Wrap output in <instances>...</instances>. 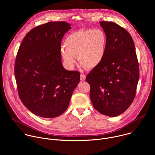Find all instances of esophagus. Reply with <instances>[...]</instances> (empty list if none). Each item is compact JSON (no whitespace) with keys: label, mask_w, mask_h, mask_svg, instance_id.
<instances>
[{"label":"esophagus","mask_w":155,"mask_h":155,"mask_svg":"<svg viewBox=\"0 0 155 155\" xmlns=\"http://www.w3.org/2000/svg\"><path fill=\"white\" fill-rule=\"evenodd\" d=\"M86 79V75L84 74H80V80L81 81H84Z\"/></svg>","instance_id":"obj_1"}]
</instances>
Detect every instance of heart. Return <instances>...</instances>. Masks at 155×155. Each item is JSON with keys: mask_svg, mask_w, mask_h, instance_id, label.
Segmentation results:
<instances>
[{"mask_svg": "<svg viewBox=\"0 0 155 155\" xmlns=\"http://www.w3.org/2000/svg\"><path fill=\"white\" fill-rule=\"evenodd\" d=\"M107 37L101 29H81L70 34L65 38L61 56L65 65L72 68L75 57L82 67L93 69L102 62L106 50Z\"/></svg>", "mask_w": 155, "mask_h": 155, "instance_id": "obj_1", "label": "heart"}]
</instances>
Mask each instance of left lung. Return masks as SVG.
I'll use <instances>...</instances> for the list:
<instances>
[{
  "label": "left lung",
  "mask_w": 155,
  "mask_h": 155,
  "mask_svg": "<svg viewBox=\"0 0 155 155\" xmlns=\"http://www.w3.org/2000/svg\"><path fill=\"white\" fill-rule=\"evenodd\" d=\"M107 37L104 58L87 74L90 99L96 110L104 115L116 117L133 102L139 79L135 45L129 33L118 25L101 21Z\"/></svg>",
  "instance_id": "left-lung-1"
}]
</instances>
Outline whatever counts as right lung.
<instances>
[{
	"mask_svg": "<svg viewBox=\"0 0 155 155\" xmlns=\"http://www.w3.org/2000/svg\"><path fill=\"white\" fill-rule=\"evenodd\" d=\"M71 29L65 21L48 22L31 29L18 49L15 76L19 97L34 114L54 118L68 108L80 73L62 65L61 45Z\"/></svg>",
	"mask_w": 155,
	"mask_h": 155,
	"instance_id": "right-lung-1",
	"label": "right lung"
}]
</instances>
